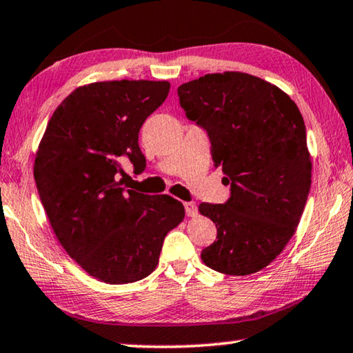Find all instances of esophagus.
Listing matches in <instances>:
<instances>
[{
    "label": "esophagus",
    "mask_w": 353,
    "mask_h": 353,
    "mask_svg": "<svg viewBox=\"0 0 353 353\" xmlns=\"http://www.w3.org/2000/svg\"><path fill=\"white\" fill-rule=\"evenodd\" d=\"M183 207H185V214L188 216H196L198 215V207L194 203H183Z\"/></svg>",
    "instance_id": "34e87169"
}]
</instances>
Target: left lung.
<instances>
[{"instance_id": "left-lung-1", "label": "left lung", "mask_w": 353, "mask_h": 353, "mask_svg": "<svg viewBox=\"0 0 353 353\" xmlns=\"http://www.w3.org/2000/svg\"><path fill=\"white\" fill-rule=\"evenodd\" d=\"M177 94L188 119L209 133L214 165L231 183L228 203L198 207L216 226L201 259L225 275L259 272L292 239L310 193L312 163L299 106L243 72L207 74Z\"/></svg>"}]
</instances>
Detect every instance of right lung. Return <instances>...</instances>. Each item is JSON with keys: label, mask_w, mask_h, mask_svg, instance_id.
I'll return each mask as SVG.
<instances>
[{"label": "right lung", "mask_w": 353, "mask_h": 353, "mask_svg": "<svg viewBox=\"0 0 353 353\" xmlns=\"http://www.w3.org/2000/svg\"><path fill=\"white\" fill-rule=\"evenodd\" d=\"M168 81L114 80L77 88L39 143L34 181L50 226L65 253L106 284L146 278L159 264L166 234L185 209L168 194L122 187V161L143 171L138 133L165 102Z\"/></svg>", "instance_id": "obj_1"}]
</instances>
